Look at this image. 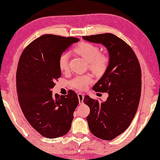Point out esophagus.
Masks as SVG:
<instances>
[{"instance_id": "obj_1", "label": "esophagus", "mask_w": 160, "mask_h": 160, "mask_svg": "<svg viewBox=\"0 0 160 160\" xmlns=\"http://www.w3.org/2000/svg\"><path fill=\"white\" fill-rule=\"evenodd\" d=\"M78 99H79V104H82L83 103V99H84V95L82 93H79L78 94Z\"/></svg>"}]
</instances>
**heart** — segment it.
Here are the masks:
<instances>
[{
	"mask_svg": "<svg viewBox=\"0 0 160 160\" xmlns=\"http://www.w3.org/2000/svg\"><path fill=\"white\" fill-rule=\"evenodd\" d=\"M74 51L88 62L89 69L96 75H102L107 70L109 57L105 53H100L99 48L96 45L82 42L75 47ZM69 53L64 52L58 58V68L62 72H67L69 70ZM91 82L92 78L89 75L76 76L70 81V85L74 88L83 90Z\"/></svg>",
	"mask_w": 160,
	"mask_h": 160,
	"instance_id": "b5f03b06",
	"label": "heart"
}]
</instances>
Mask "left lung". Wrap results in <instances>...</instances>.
<instances>
[{"label": "left lung", "instance_id": "8db88e82", "mask_svg": "<svg viewBox=\"0 0 160 160\" xmlns=\"http://www.w3.org/2000/svg\"><path fill=\"white\" fill-rule=\"evenodd\" d=\"M88 42L101 43L108 50L107 70L93 89L109 94L107 101L85 96L83 102L90 108L89 129L96 137L111 141L122 133L134 118L141 91V70L134 51L112 33L82 36Z\"/></svg>", "mask_w": 160, "mask_h": 160}]
</instances>
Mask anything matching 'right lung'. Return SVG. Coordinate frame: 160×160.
I'll use <instances>...</instances> for the list:
<instances>
[{
  "instance_id": "obj_1",
  "label": "right lung",
  "mask_w": 160,
  "mask_h": 160,
  "mask_svg": "<svg viewBox=\"0 0 160 160\" xmlns=\"http://www.w3.org/2000/svg\"><path fill=\"white\" fill-rule=\"evenodd\" d=\"M77 38L43 35L29 44L22 52L17 71L19 105L31 126L42 136L55 138L71 128L79 100L75 91L53 95L55 80L61 77L58 60Z\"/></svg>"
}]
</instances>
